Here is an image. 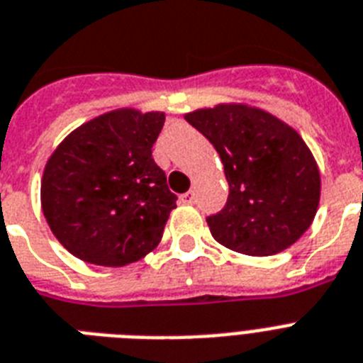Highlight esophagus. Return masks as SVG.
Returning a JSON list of instances; mask_svg holds the SVG:
<instances>
[{
	"mask_svg": "<svg viewBox=\"0 0 363 363\" xmlns=\"http://www.w3.org/2000/svg\"><path fill=\"white\" fill-rule=\"evenodd\" d=\"M194 201H196V196H194V191H186V194H182V196H181V203H184V205H191Z\"/></svg>",
	"mask_w": 363,
	"mask_h": 363,
	"instance_id": "1",
	"label": "esophagus"
}]
</instances>
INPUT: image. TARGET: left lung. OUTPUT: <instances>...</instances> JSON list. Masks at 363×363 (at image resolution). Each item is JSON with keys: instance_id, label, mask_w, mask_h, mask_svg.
<instances>
[{"instance_id": "8db88e82", "label": "left lung", "mask_w": 363, "mask_h": 363, "mask_svg": "<svg viewBox=\"0 0 363 363\" xmlns=\"http://www.w3.org/2000/svg\"><path fill=\"white\" fill-rule=\"evenodd\" d=\"M222 158L229 197L207 218L216 242L267 257L293 246L313 223L320 172L302 135L276 115L223 102L184 115Z\"/></svg>"}]
</instances>
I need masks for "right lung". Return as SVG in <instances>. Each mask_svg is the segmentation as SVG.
<instances>
[{"label": "right lung", "instance_id": "1", "mask_svg": "<svg viewBox=\"0 0 363 363\" xmlns=\"http://www.w3.org/2000/svg\"><path fill=\"white\" fill-rule=\"evenodd\" d=\"M164 121V111H106L74 128L50 155L40 207L74 257L125 267L158 246L177 207L166 173L152 160Z\"/></svg>", "mask_w": 363, "mask_h": 363}]
</instances>
